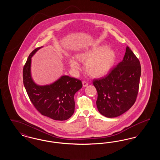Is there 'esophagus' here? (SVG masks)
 <instances>
[{"label":"esophagus","instance_id":"34e87169","mask_svg":"<svg viewBox=\"0 0 160 160\" xmlns=\"http://www.w3.org/2000/svg\"><path fill=\"white\" fill-rule=\"evenodd\" d=\"M82 84H83V87H86V86H88V83L87 82H83Z\"/></svg>","mask_w":160,"mask_h":160}]
</instances>
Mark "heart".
Segmentation results:
<instances>
[{
	"instance_id": "b5f03b06",
	"label": "heart",
	"mask_w": 160,
	"mask_h": 160,
	"mask_svg": "<svg viewBox=\"0 0 160 160\" xmlns=\"http://www.w3.org/2000/svg\"><path fill=\"white\" fill-rule=\"evenodd\" d=\"M77 59L85 63L86 72L92 77L98 78L107 74L114 65L116 53L106 45L85 50L77 54ZM69 65L74 71L80 68L78 62L73 58H69Z\"/></svg>"
}]
</instances>
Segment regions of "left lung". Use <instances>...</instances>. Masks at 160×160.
<instances>
[{
    "mask_svg": "<svg viewBox=\"0 0 160 160\" xmlns=\"http://www.w3.org/2000/svg\"><path fill=\"white\" fill-rule=\"evenodd\" d=\"M140 76L139 60L127 46L123 60L107 76L93 81L99 113L111 118L128 111L136 100Z\"/></svg>",
    "mask_w": 160,
    "mask_h": 160,
    "instance_id": "8db88e82",
    "label": "left lung"
}]
</instances>
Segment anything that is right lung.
<instances>
[{
  "mask_svg": "<svg viewBox=\"0 0 160 160\" xmlns=\"http://www.w3.org/2000/svg\"><path fill=\"white\" fill-rule=\"evenodd\" d=\"M40 47L30 54L23 68V84L31 102L44 116L53 120L65 121L74 113V95L82 88V82L68 76H62L52 83L39 85L32 78V56Z\"/></svg>",
  "mask_w": 160,
  "mask_h": 160,
  "instance_id": "right-lung-1",
  "label": "right lung"
}]
</instances>
